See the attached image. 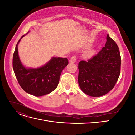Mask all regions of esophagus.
I'll return each instance as SVG.
<instances>
[{"mask_svg": "<svg viewBox=\"0 0 135 135\" xmlns=\"http://www.w3.org/2000/svg\"><path fill=\"white\" fill-rule=\"evenodd\" d=\"M69 62H71V63H75L76 62V57H75V56H72L71 57L70 59V60H69Z\"/></svg>", "mask_w": 135, "mask_h": 135, "instance_id": "obj_1", "label": "esophagus"}]
</instances>
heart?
<instances>
[{
  "mask_svg": "<svg viewBox=\"0 0 135 135\" xmlns=\"http://www.w3.org/2000/svg\"><path fill=\"white\" fill-rule=\"evenodd\" d=\"M95 53V50H94V48L90 47L88 48L84 51L82 54L83 57L84 59H89L91 58V57L94 55Z\"/></svg>",
  "mask_w": 135,
  "mask_h": 135,
  "instance_id": "heart-1",
  "label": "heart"
}]
</instances>
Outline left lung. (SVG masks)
Listing matches in <instances>:
<instances>
[{"mask_svg": "<svg viewBox=\"0 0 135 135\" xmlns=\"http://www.w3.org/2000/svg\"><path fill=\"white\" fill-rule=\"evenodd\" d=\"M120 55L116 43L107 36V42L101 50L88 61L78 64V83L86 95L99 97L114 88L120 75Z\"/></svg>", "mask_w": 135, "mask_h": 135, "instance_id": "left-lung-1", "label": "left lung"}]
</instances>
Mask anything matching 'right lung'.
Instances as JSON below:
<instances>
[{
  "instance_id": "add662e5",
  "label": "right lung",
  "mask_w": 135,
  "mask_h": 135,
  "mask_svg": "<svg viewBox=\"0 0 135 135\" xmlns=\"http://www.w3.org/2000/svg\"><path fill=\"white\" fill-rule=\"evenodd\" d=\"M25 35L21 36L16 44L13 56L15 76L20 86L26 93L35 96L47 95L57 87L61 73L68 65V59L52 57L42 66L27 68L20 60L18 52V45Z\"/></svg>"
}]
</instances>
